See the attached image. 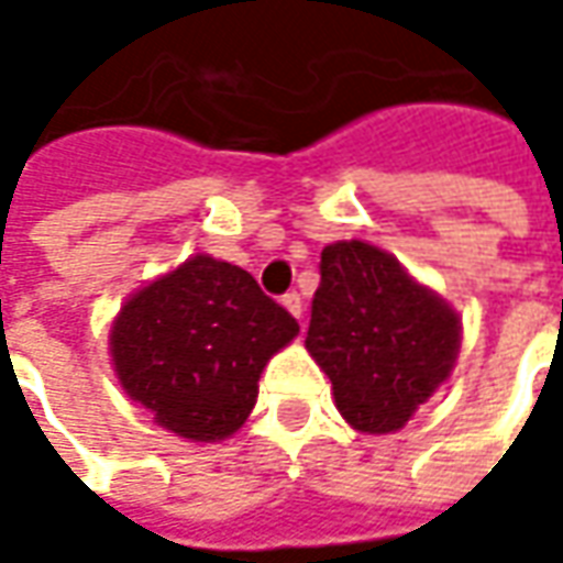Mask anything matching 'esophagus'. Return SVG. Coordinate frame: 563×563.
<instances>
[{
    "instance_id": "34e87169",
    "label": "esophagus",
    "mask_w": 563,
    "mask_h": 563,
    "mask_svg": "<svg viewBox=\"0 0 563 563\" xmlns=\"http://www.w3.org/2000/svg\"><path fill=\"white\" fill-rule=\"evenodd\" d=\"M282 307H285L294 319H300V316H303V300H300V294L297 291L285 294V297H282Z\"/></svg>"
}]
</instances>
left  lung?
Masks as SVG:
<instances>
[{
	"label": "left lung",
	"instance_id": "left-lung-1",
	"mask_svg": "<svg viewBox=\"0 0 563 563\" xmlns=\"http://www.w3.org/2000/svg\"><path fill=\"white\" fill-rule=\"evenodd\" d=\"M307 351L357 432H398L451 376L461 316L366 241L322 250Z\"/></svg>",
	"mask_w": 563,
	"mask_h": 563
}]
</instances>
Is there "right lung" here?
<instances>
[{
	"label": "right lung",
	"mask_w": 563,
	"mask_h": 563,
	"mask_svg": "<svg viewBox=\"0 0 563 563\" xmlns=\"http://www.w3.org/2000/svg\"><path fill=\"white\" fill-rule=\"evenodd\" d=\"M300 332L241 266L190 256L131 294L109 354L128 398L187 442H222L250 417L260 373Z\"/></svg>",
	"instance_id": "1"
}]
</instances>
